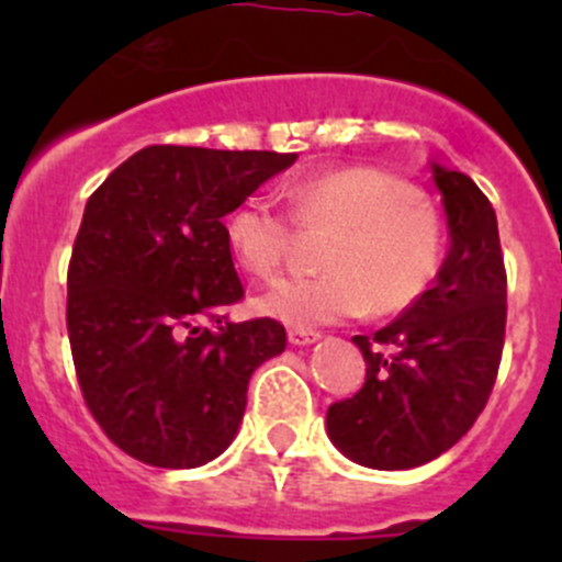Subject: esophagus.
Returning <instances> with one entry per match:
<instances>
[{
  "instance_id": "34e87169",
  "label": "esophagus",
  "mask_w": 562,
  "mask_h": 562,
  "mask_svg": "<svg viewBox=\"0 0 562 562\" xmlns=\"http://www.w3.org/2000/svg\"><path fill=\"white\" fill-rule=\"evenodd\" d=\"M286 337H290L292 346H310V342L321 340V331H312V329H301V326H292V329L286 331Z\"/></svg>"
}]
</instances>
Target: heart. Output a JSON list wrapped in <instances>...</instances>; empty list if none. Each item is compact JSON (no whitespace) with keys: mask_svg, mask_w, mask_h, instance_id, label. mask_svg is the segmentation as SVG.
I'll list each match as a JSON object with an SVG mask.
<instances>
[{"mask_svg":"<svg viewBox=\"0 0 562 562\" xmlns=\"http://www.w3.org/2000/svg\"><path fill=\"white\" fill-rule=\"evenodd\" d=\"M290 216L267 200H247L227 216L225 238L236 265L256 278L290 261L295 228L331 231L317 252L324 272L290 276L252 297L258 315L284 324H335L362 312L396 315L430 290L439 276V213L419 191L380 168H342L286 191ZM293 221L290 223L289 220Z\"/></svg>","mask_w":562,"mask_h":562,"instance_id":"1","label":"heart"}]
</instances>
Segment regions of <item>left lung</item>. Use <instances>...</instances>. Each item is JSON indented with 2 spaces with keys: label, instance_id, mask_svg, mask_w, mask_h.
Listing matches in <instances>:
<instances>
[{
  "label": "left lung",
  "instance_id": "8db88e82",
  "mask_svg": "<svg viewBox=\"0 0 562 562\" xmlns=\"http://www.w3.org/2000/svg\"><path fill=\"white\" fill-rule=\"evenodd\" d=\"M450 252L436 284L374 335L351 340L366 382L331 402L326 430L342 456L374 470H408L450 450L484 411L506 331L498 220L467 173L434 166Z\"/></svg>",
  "mask_w": 562,
  "mask_h": 562
}]
</instances>
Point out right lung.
<instances>
[{"label": "right lung", "instance_id": "1", "mask_svg": "<svg viewBox=\"0 0 562 562\" xmlns=\"http://www.w3.org/2000/svg\"><path fill=\"white\" fill-rule=\"evenodd\" d=\"M295 157L146 146L89 196L67 270L69 349L89 414L132 459H216L252 371L286 349L272 317L227 321L245 286L222 220Z\"/></svg>", "mask_w": 562, "mask_h": 562}]
</instances>
